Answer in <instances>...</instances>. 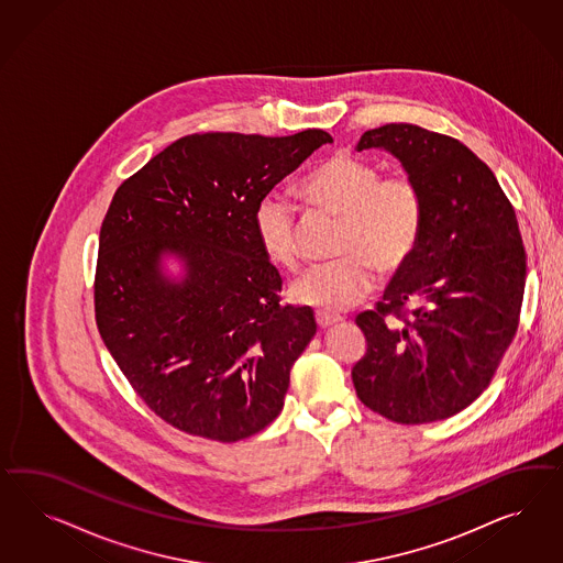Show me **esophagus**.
Returning <instances> with one entry per match:
<instances>
[{
  "label": "esophagus",
  "instance_id": "34e87169",
  "mask_svg": "<svg viewBox=\"0 0 563 563\" xmlns=\"http://www.w3.org/2000/svg\"><path fill=\"white\" fill-rule=\"evenodd\" d=\"M342 318L339 313H332V311H324V309H318L316 311V322L320 328H330L332 324H339Z\"/></svg>",
  "mask_w": 563,
  "mask_h": 563
}]
</instances>
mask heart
Masks as SVG:
<instances>
[{
	"label": "heart",
	"mask_w": 563,
	"mask_h": 563,
	"mask_svg": "<svg viewBox=\"0 0 563 563\" xmlns=\"http://www.w3.org/2000/svg\"><path fill=\"white\" fill-rule=\"evenodd\" d=\"M297 189L309 205L342 219L334 245L341 257L313 264L292 280L290 297L297 303L324 311L357 306L374 289L375 271L398 273L415 254L423 198L409 177H382L374 163L336 153L309 170ZM254 229L274 264L287 271L297 266V212L285 194L273 191L257 202Z\"/></svg>",
	"instance_id": "heart-1"
}]
</instances>
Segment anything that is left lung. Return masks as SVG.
Wrapping results in <instances>:
<instances>
[{
  "instance_id": "1",
  "label": "left lung",
  "mask_w": 563,
  "mask_h": 563,
  "mask_svg": "<svg viewBox=\"0 0 563 563\" xmlns=\"http://www.w3.org/2000/svg\"><path fill=\"white\" fill-rule=\"evenodd\" d=\"M367 148L393 154L417 184L423 231L382 301L355 320L367 353L353 384L390 421H442L489 386L518 330L527 254L516 212L494 170L454 137L388 123L361 136L358 153Z\"/></svg>"
}]
</instances>
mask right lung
I'll use <instances>...</instances> for the list:
<instances>
[{
  "label": "right lung",
  "mask_w": 563,
  "mask_h": 563,
  "mask_svg": "<svg viewBox=\"0 0 563 563\" xmlns=\"http://www.w3.org/2000/svg\"><path fill=\"white\" fill-rule=\"evenodd\" d=\"M328 142L324 130L179 137L115 191L99 238L97 325L137 396L179 431L238 442L283 410L318 325L309 307L280 306L254 212ZM165 256L181 277L164 273Z\"/></svg>",
  "instance_id": "1"
}]
</instances>
